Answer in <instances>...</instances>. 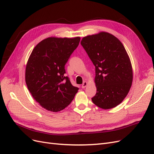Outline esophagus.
Wrapping results in <instances>:
<instances>
[{
	"instance_id": "esophagus-1",
	"label": "esophagus",
	"mask_w": 154,
	"mask_h": 154,
	"mask_svg": "<svg viewBox=\"0 0 154 154\" xmlns=\"http://www.w3.org/2000/svg\"><path fill=\"white\" fill-rule=\"evenodd\" d=\"M87 82H84L83 83V84L82 85V87L83 88H85L87 87Z\"/></svg>"
}]
</instances>
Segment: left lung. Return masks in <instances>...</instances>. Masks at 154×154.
<instances>
[{"label": "left lung", "instance_id": "1", "mask_svg": "<svg viewBox=\"0 0 154 154\" xmlns=\"http://www.w3.org/2000/svg\"><path fill=\"white\" fill-rule=\"evenodd\" d=\"M81 45L95 66L97 90L92 102L103 109L114 108L132 85V69L127 51L116 36L106 32L84 37Z\"/></svg>", "mask_w": 154, "mask_h": 154}]
</instances>
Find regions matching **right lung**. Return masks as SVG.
<instances>
[{
    "instance_id": "1",
    "label": "right lung",
    "mask_w": 154,
    "mask_h": 154,
    "mask_svg": "<svg viewBox=\"0 0 154 154\" xmlns=\"http://www.w3.org/2000/svg\"><path fill=\"white\" fill-rule=\"evenodd\" d=\"M80 37H50L36 45L27 62L26 82L32 96L45 109L58 112L67 106L79 88L66 76L65 66L79 45Z\"/></svg>"
}]
</instances>
